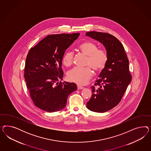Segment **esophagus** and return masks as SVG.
Here are the masks:
<instances>
[{
	"label": "esophagus",
	"mask_w": 151,
	"mask_h": 151,
	"mask_svg": "<svg viewBox=\"0 0 151 151\" xmlns=\"http://www.w3.org/2000/svg\"><path fill=\"white\" fill-rule=\"evenodd\" d=\"M77 87H78V90H80V89L83 88V87H82V86H80V85H77Z\"/></svg>",
	"instance_id": "34e87169"
}]
</instances>
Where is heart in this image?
Instances as JSON below:
<instances>
[{
	"mask_svg": "<svg viewBox=\"0 0 151 151\" xmlns=\"http://www.w3.org/2000/svg\"><path fill=\"white\" fill-rule=\"evenodd\" d=\"M78 50L87 56L86 68H75L68 73L69 80L79 85H85L93 76V71H100L104 69L107 64L109 56L106 51L98 49L96 44L91 41H85L78 46ZM63 64L66 67L70 66L73 62V54L67 52L63 58Z\"/></svg>",
	"mask_w": 151,
	"mask_h": 151,
	"instance_id": "obj_1",
	"label": "heart"
}]
</instances>
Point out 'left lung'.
Wrapping results in <instances>:
<instances>
[{
	"mask_svg": "<svg viewBox=\"0 0 151 151\" xmlns=\"http://www.w3.org/2000/svg\"><path fill=\"white\" fill-rule=\"evenodd\" d=\"M86 35L102 43L109 56L105 68L91 87V97L87 102L88 109L105 112L119 104L131 81L129 61L124 46L114 36L97 32H87Z\"/></svg>",
	"mask_w": 151,
	"mask_h": 151,
	"instance_id": "1",
	"label": "left lung"
}]
</instances>
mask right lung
<instances>
[{"label":"right lung","mask_w":151,"mask_h":151,"mask_svg":"<svg viewBox=\"0 0 151 151\" xmlns=\"http://www.w3.org/2000/svg\"><path fill=\"white\" fill-rule=\"evenodd\" d=\"M80 33L49 35L32 47L27 54L24 78L30 98L41 110L53 112L66 106L69 95L77 90L75 83L61 81L65 50Z\"/></svg>","instance_id":"1"}]
</instances>
